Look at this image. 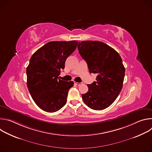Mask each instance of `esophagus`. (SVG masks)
<instances>
[{
    "mask_svg": "<svg viewBox=\"0 0 152 152\" xmlns=\"http://www.w3.org/2000/svg\"><path fill=\"white\" fill-rule=\"evenodd\" d=\"M75 84L76 85L79 86V85H80L81 84H82V82H81V83H79V82H75Z\"/></svg>",
    "mask_w": 152,
    "mask_h": 152,
    "instance_id": "34e87169",
    "label": "esophagus"
}]
</instances>
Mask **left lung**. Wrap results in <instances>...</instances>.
Returning a JSON list of instances; mask_svg holds the SVG:
<instances>
[{
  "label": "left lung",
  "instance_id": "8db88e82",
  "mask_svg": "<svg viewBox=\"0 0 152 152\" xmlns=\"http://www.w3.org/2000/svg\"><path fill=\"white\" fill-rule=\"evenodd\" d=\"M79 53L86 62L90 73L97 74L96 81L87 85L88 92L82 94L84 103L94 110L109 107L119 95L125 68L118 53L99 41L79 42Z\"/></svg>",
  "mask_w": 152,
  "mask_h": 152
}]
</instances>
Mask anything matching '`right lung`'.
Masks as SVG:
<instances>
[{
	"instance_id": "1",
	"label": "right lung",
	"mask_w": 152,
	"mask_h": 152,
	"mask_svg": "<svg viewBox=\"0 0 152 152\" xmlns=\"http://www.w3.org/2000/svg\"><path fill=\"white\" fill-rule=\"evenodd\" d=\"M78 42L50 41L31 56L26 69L27 86L36 104L43 111L55 113L67 103L73 81L58 78L67 58L75 50Z\"/></svg>"
}]
</instances>
